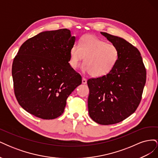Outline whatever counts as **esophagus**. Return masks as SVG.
Wrapping results in <instances>:
<instances>
[{
	"mask_svg": "<svg viewBox=\"0 0 158 158\" xmlns=\"http://www.w3.org/2000/svg\"><path fill=\"white\" fill-rule=\"evenodd\" d=\"M87 83V80L85 79V78H82V84H85Z\"/></svg>",
	"mask_w": 158,
	"mask_h": 158,
	"instance_id": "1",
	"label": "esophagus"
}]
</instances>
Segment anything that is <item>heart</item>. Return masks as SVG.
<instances>
[{"label":"heart","mask_w":158,"mask_h":158,"mask_svg":"<svg viewBox=\"0 0 158 158\" xmlns=\"http://www.w3.org/2000/svg\"><path fill=\"white\" fill-rule=\"evenodd\" d=\"M84 58V64L81 68L83 73L101 77L109 74L116 66L119 51L115 45L88 34L81 38L79 46L74 44L70 48L69 63L71 67L76 69Z\"/></svg>","instance_id":"heart-1"}]
</instances>
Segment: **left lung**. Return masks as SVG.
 I'll use <instances>...</instances> for the list:
<instances>
[{"instance_id":"left-lung-1","label":"left lung","mask_w":158,"mask_h":158,"mask_svg":"<svg viewBox=\"0 0 158 158\" xmlns=\"http://www.w3.org/2000/svg\"><path fill=\"white\" fill-rule=\"evenodd\" d=\"M101 34L115 45L119 58L106 76L88 80L89 115L95 123L108 125L125 120L135 113L141 101L146 71L140 51L120 37Z\"/></svg>"}]
</instances>
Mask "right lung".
I'll use <instances>...</instances> for the list:
<instances>
[{
	"label": "right lung",
	"instance_id": "right-lung-1",
	"mask_svg": "<svg viewBox=\"0 0 158 158\" xmlns=\"http://www.w3.org/2000/svg\"><path fill=\"white\" fill-rule=\"evenodd\" d=\"M75 36L68 29L45 31L26 41L14 59V93L20 106L43 119L64 112L66 99L82 84L69 64Z\"/></svg>",
	"mask_w": 158,
	"mask_h": 158
}]
</instances>
